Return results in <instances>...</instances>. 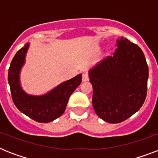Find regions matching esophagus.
Listing matches in <instances>:
<instances>
[{
  "label": "esophagus",
  "instance_id": "1",
  "mask_svg": "<svg viewBox=\"0 0 158 158\" xmlns=\"http://www.w3.org/2000/svg\"><path fill=\"white\" fill-rule=\"evenodd\" d=\"M82 80L83 82H87L89 80V75L87 73H84L82 75Z\"/></svg>",
  "mask_w": 158,
  "mask_h": 158
}]
</instances>
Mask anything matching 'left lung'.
Instances as JSON below:
<instances>
[{
    "label": "left lung",
    "instance_id": "1",
    "mask_svg": "<svg viewBox=\"0 0 158 158\" xmlns=\"http://www.w3.org/2000/svg\"><path fill=\"white\" fill-rule=\"evenodd\" d=\"M113 56H107L89 71L93 106L99 117L116 124L139 110L147 96L148 67L139 46L126 38L116 42Z\"/></svg>",
    "mask_w": 158,
    "mask_h": 158
}]
</instances>
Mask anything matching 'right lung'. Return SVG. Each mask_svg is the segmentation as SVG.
<instances>
[{"label":"right lung","mask_w":158,"mask_h":158,"mask_svg":"<svg viewBox=\"0 0 158 158\" xmlns=\"http://www.w3.org/2000/svg\"><path fill=\"white\" fill-rule=\"evenodd\" d=\"M28 48V43H27L17 52L9 68L8 82L11 97L16 107L24 115L37 122H51L64 113L69 97L81 84L82 75L78 74L43 96L26 94L19 84V72L24 63Z\"/></svg>","instance_id":"right-lung-1"}]
</instances>
